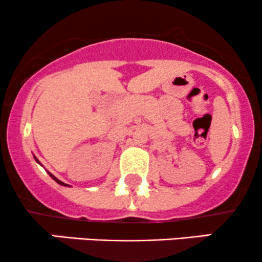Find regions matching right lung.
Returning <instances> with one entry per match:
<instances>
[{
  "label": "right lung",
  "instance_id": "right-lung-1",
  "mask_svg": "<svg viewBox=\"0 0 262 262\" xmlns=\"http://www.w3.org/2000/svg\"><path fill=\"white\" fill-rule=\"evenodd\" d=\"M34 159H35V161H37V162H38V164H40V162H39V160H38V159H37V158H35V156H34ZM48 173H49V175H50V177H52V179L54 180V181H55V182H58V183H59V185H61V186H68V187H69V185H66V183H64V182H61V181H60V180H58V179H56V177H55V176H54V175H53V173H50V172H49V171H48Z\"/></svg>",
  "mask_w": 262,
  "mask_h": 262
}]
</instances>
